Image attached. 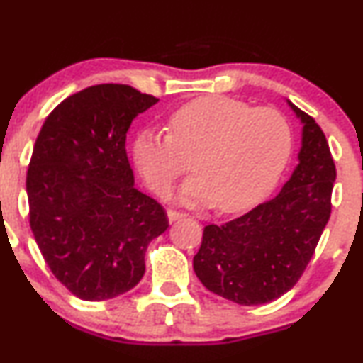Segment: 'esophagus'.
<instances>
[{
  "instance_id": "esophagus-1",
  "label": "esophagus",
  "mask_w": 363,
  "mask_h": 363,
  "mask_svg": "<svg viewBox=\"0 0 363 363\" xmlns=\"http://www.w3.org/2000/svg\"><path fill=\"white\" fill-rule=\"evenodd\" d=\"M167 218H169L170 223H174V221L186 218V215H184V213H181V211H174V209H167Z\"/></svg>"
}]
</instances>
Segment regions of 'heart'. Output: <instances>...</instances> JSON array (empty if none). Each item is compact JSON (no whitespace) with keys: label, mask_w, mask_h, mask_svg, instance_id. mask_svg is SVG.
Returning <instances> with one entry per match:
<instances>
[{"label":"heart","mask_w":363,"mask_h":363,"mask_svg":"<svg viewBox=\"0 0 363 363\" xmlns=\"http://www.w3.org/2000/svg\"><path fill=\"white\" fill-rule=\"evenodd\" d=\"M287 120L272 108H252L228 96H203L169 118V135L147 128L133 143L145 182L164 193L191 157L194 174L176 198L187 206L240 211L276 186L291 155Z\"/></svg>","instance_id":"1"}]
</instances>
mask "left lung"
I'll return each mask as SVG.
<instances>
[{"label": "left lung", "mask_w": 363, "mask_h": 363, "mask_svg": "<svg viewBox=\"0 0 363 363\" xmlns=\"http://www.w3.org/2000/svg\"><path fill=\"white\" fill-rule=\"evenodd\" d=\"M286 101L303 125L298 165L276 198L225 225H208L193 260L208 291L242 306L291 291L330 220L336 170L328 142L311 116Z\"/></svg>", "instance_id": "obj_1"}]
</instances>
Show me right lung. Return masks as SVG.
<instances>
[{"mask_svg": "<svg viewBox=\"0 0 363 363\" xmlns=\"http://www.w3.org/2000/svg\"><path fill=\"white\" fill-rule=\"evenodd\" d=\"M159 99L126 84L65 98L47 116L27 172L30 226L52 274L84 301L125 294L167 230L164 208L135 187L126 132Z\"/></svg>", "mask_w": 363, "mask_h": 363, "instance_id": "right-lung-1", "label": "right lung"}]
</instances>
